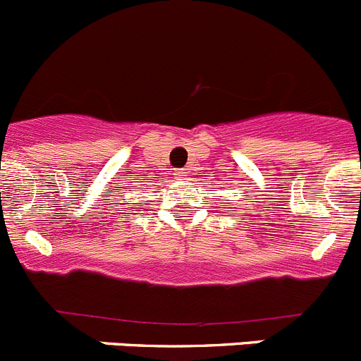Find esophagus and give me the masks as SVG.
Returning <instances> with one entry per match:
<instances>
[{
  "mask_svg": "<svg viewBox=\"0 0 361 361\" xmlns=\"http://www.w3.org/2000/svg\"><path fill=\"white\" fill-rule=\"evenodd\" d=\"M186 173H188V171H186V170H184V168H177V170H175V171H173V175H175V177H177V178L184 177V175H186Z\"/></svg>",
  "mask_w": 361,
  "mask_h": 361,
  "instance_id": "1",
  "label": "esophagus"
}]
</instances>
